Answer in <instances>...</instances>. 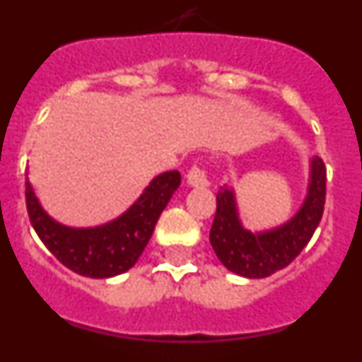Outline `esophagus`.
<instances>
[{"label": "esophagus", "mask_w": 362, "mask_h": 362, "mask_svg": "<svg viewBox=\"0 0 362 362\" xmlns=\"http://www.w3.org/2000/svg\"><path fill=\"white\" fill-rule=\"evenodd\" d=\"M187 183L190 187H206L209 185V177H206V168L201 165H192V168L187 174Z\"/></svg>", "instance_id": "esophagus-1"}]
</instances>
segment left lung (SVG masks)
<instances>
[{
    "instance_id": "1",
    "label": "left lung",
    "mask_w": 362,
    "mask_h": 362,
    "mask_svg": "<svg viewBox=\"0 0 362 362\" xmlns=\"http://www.w3.org/2000/svg\"><path fill=\"white\" fill-rule=\"evenodd\" d=\"M326 166L321 158L312 161L308 196L297 216L284 226L267 233H250L241 226L233 194L226 187L217 192V209L210 228V243L219 261L233 274L268 277L288 267L308 245L325 210Z\"/></svg>"
}]
</instances>
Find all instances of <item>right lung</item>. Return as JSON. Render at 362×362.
I'll return each mask as SVG.
<instances>
[{
    "label": "right lung",
    "mask_w": 362,
    "mask_h": 362,
    "mask_svg": "<svg viewBox=\"0 0 362 362\" xmlns=\"http://www.w3.org/2000/svg\"><path fill=\"white\" fill-rule=\"evenodd\" d=\"M179 183L181 174L177 170L158 175L129 212L98 228L57 225L43 212L28 179L25 183V199L32 226L54 257L79 276L103 279L123 274L136 264Z\"/></svg>",
    "instance_id": "obj_1"
}]
</instances>
